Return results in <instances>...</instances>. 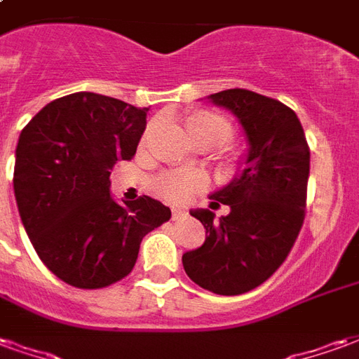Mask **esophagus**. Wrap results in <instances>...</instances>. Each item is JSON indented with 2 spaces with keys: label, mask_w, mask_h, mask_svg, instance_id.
I'll use <instances>...</instances> for the list:
<instances>
[{
  "label": "esophagus",
  "mask_w": 359,
  "mask_h": 359,
  "mask_svg": "<svg viewBox=\"0 0 359 359\" xmlns=\"http://www.w3.org/2000/svg\"><path fill=\"white\" fill-rule=\"evenodd\" d=\"M182 217H187V211L177 210V208H175V210H172V221H179V219H182Z\"/></svg>",
  "instance_id": "1"
}]
</instances>
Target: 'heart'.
Listing matches in <instances>:
<instances>
[{"instance_id": "b5f03b06", "label": "heart", "mask_w": 359, "mask_h": 359, "mask_svg": "<svg viewBox=\"0 0 359 359\" xmlns=\"http://www.w3.org/2000/svg\"><path fill=\"white\" fill-rule=\"evenodd\" d=\"M187 130L196 144L223 146L233 138L234 128L231 121L215 111H194L187 117ZM149 134V128L146 136ZM205 187V179L198 172L167 171L154 180V192L169 203H184Z\"/></svg>"}]
</instances>
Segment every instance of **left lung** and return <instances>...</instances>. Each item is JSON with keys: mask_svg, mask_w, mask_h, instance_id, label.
Listing matches in <instances>:
<instances>
[{"mask_svg": "<svg viewBox=\"0 0 359 359\" xmlns=\"http://www.w3.org/2000/svg\"><path fill=\"white\" fill-rule=\"evenodd\" d=\"M231 109L248 136L246 167L238 179L210 196L211 210L190 211L205 226V242L182 256L196 285L223 296L254 290L283 265L306 217L309 146L290 107L244 88L211 94Z\"/></svg>", "mask_w": 359, "mask_h": 359, "instance_id": "left-lung-1", "label": "left lung"}]
</instances>
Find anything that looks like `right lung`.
Instances as JSON below:
<instances>
[{"label": "right lung", "mask_w": 359, "mask_h": 359, "mask_svg": "<svg viewBox=\"0 0 359 359\" xmlns=\"http://www.w3.org/2000/svg\"><path fill=\"white\" fill-rule=\"evenodd\" d=\"M146 107L76 92L53 100L20 133L13 187L43 265L76 288H105L133 271L142 238L171 210L149 196L113 202L109 175L133 159Z\"/></svg>", "instance_id": "right-lung-1"}]
</instances>
